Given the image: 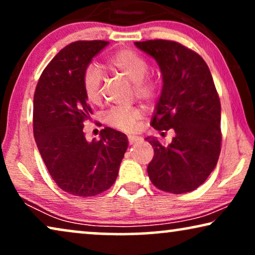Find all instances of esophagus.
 Masks as SVG:
<instances>
[{"mask_svg": "<svg viewBox=\"0 0 255 255\" xmlns=\"http://www.w3.org/2000/svg\"><path fill=\"white\" fill-rule=\"evenodd\" d=\"M128 138V142H130V145H134V144H137V142L141 141V137H139V135L130 134Z\"/></svg>", "mask_w": 255, "mask_h": 255, "instance_id": "esophagus-1", "label": "esophagus"}]
</instances>
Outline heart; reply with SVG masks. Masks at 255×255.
Wrapping results in <instances>:
<instances>
[{
    "label": "heart",
    "instance_id": "b5f03b06",
    "mask_svg": "<svg viewBox=\"0 0 255 255\" xmlns=\"http://www.w3.org/2000/svg\"><path fill=\"white\" fill-rule=\"evenodd\" d=\"M111 71L123 75L133 83V89L139 99L149 101L155 95V85L146 78L148 64L140 54L132 50H122L108 61ZM83 93L87 101L92 104H100L102 100V74L96 66H88L82 76ZM141 114L137 108H115L108 111L106 123L117 130L130 132L135 130Z\"/></svg>",
    "mask_w": 255,
    "mask_h": 255
}]
</instances>
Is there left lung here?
<instances>
[{
	"mask_svg": "<svg viewBox=\"0 0 255 255\" xmlns=\"http://www.w3.org/2000/svg\"><path fill=\"white\" fill-rule=\"evenodd\" d=\"M134 45L154 59L162 75L151 125L158 131H175L167 146L154 137L146 138L154 149L148 176L160 190L189 193L204 183L221 153V102L210 69L196 52L176 41Z\"/></svg>",
	"mask_w": 255,
	"mask_h": 255,
	"instance_id": "left-lung-1",
	"label": "left lung"
}]
</instances>
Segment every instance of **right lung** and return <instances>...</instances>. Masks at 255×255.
<instances>
[{
    "label": "right lung",
    "mask_w": 255,
    "mask_h": 255,
    "mask_svg": "<svg viewBox=\"0 0 255 255\" xmlns=\"http://www.w3.org/2000/svg\"><path fill=\"white\" fill-rule=\"evenodd\" d=\"M109 45L106 40H80L67 45L41 73L33 97V134L46 168L66 193L95 196L117 179L128 137L111 128L100 140L83 133L92 108L83 93L82 76L93 58Z\"/></svg>",
    "instance_id": "1"
}]
</instances>
